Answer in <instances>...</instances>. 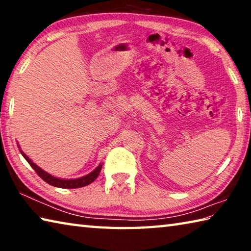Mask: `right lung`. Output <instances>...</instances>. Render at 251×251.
Returning a JSON list of instances; mask_svg holds the SVG:
<instances>
[{
  "mask_svg": "<svg viewBox=\"0 0 251 251\" xmlns=\"http://www.w3.org/2000/svg\"><path fill=\"white\" fill-rule=\"evenodd\" d=\"M18 146H19V150L21 151V154H22V156L24 157L25 159H26L27 163L31 165L34 171L39 174V176L42 178V179L48 182V184H50V186L58 187V188H70V189H72V188H79V187H84V186L90 185L91 182L94 181L96 178L99 177L101 166H103V163H101L94 169V171L91 172L90 174H87V175L78 177V178H73V179H65V178H59V177H55L53 175H50V174H49L48 172H45L44 169H42L40 166H37L35 163H33V161L28 158V156L26 154H24V151H22V150H21L19 144H18Z\"/></svg>",
  "mask_w": 251,
  "mask_h": 251,
  "instance_id": "obj_1",
  "label": "right lung"
}]
</instances>
